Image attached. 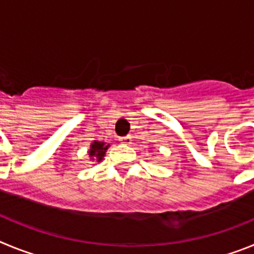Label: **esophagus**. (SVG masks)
Segmentation results:
<instances>
[{
  "label": "esophagus",
  "mask_w": 254,
  "mask_h": 254,
  "mask_svg": "<svg viewBox=\"0 0 254 254\" xmlns=\"http://www.w3.org/2000/svg\"><path fill=\"white\" fill-rule=\"evenodd\" d=\"M120 141L123 143V145H129V143H131V136H125V137H121Z\"/></svg>",
  "instance_id": "esophagus-1"
}]
</instances>
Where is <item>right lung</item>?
<instances>
[{
    "instance_id": "1",
    "label": "right lung",
    "mask_w": 254,
    "mask_h": 254,
    "mask_svg": "<svg viewBox=\"0 0 254 254\" xmlns=\"http://www.w3.org/2000/svg\"><path fill=\"white\" fill-rule=\"evenodd\" d=\"M108 147H109V145H105V142H102V141H94L90 145L89 155H90V158L93 159V160L95 159V160L99 163V161H102L103 158H104Z\"/></svg>"
}]
</instances>
